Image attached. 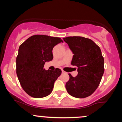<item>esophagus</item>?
Instances as JSON below:
<instances>
[{"instance_id": "obj_1", "label": "esophagus", "mask_w": 122, "mask_h": 122, "mask_svg": "<svg viewBox=\"0 0 122 122\" xmlns=\"http://www.w3.org/2000/svg\"><path fill=\"white\" fill-rule=\"evenodd\" d=\"M62 71V73H66L65 71H63V70H62V71Z\"/></svg>"}]
</instances>
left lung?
<instances>
[{
  "label": "left lung",
  "mask_w": 122,
  "mask_h": 122,
  "mask_svg": "<svg viewBox=\"0 0 122 122\" xmlns=\"http://www.w3.org/2000/svg\"><path fill=\"white\" fill-rule=\"evenodd\" d=\"M63 40L74 54L71 64L78 68V75L75 77L69 73V80L65 85L67 92L75 97H88L97 89L104 72L101 50L86 38L74 36Z\"/></svg>",
  "instance_id": "left-lung-1"
}]
</instances>
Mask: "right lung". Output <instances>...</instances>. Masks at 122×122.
Here are the masks:
<instances>
[{
	"mask_svg": "<svg viewBox=\"0 0 122 122\" xmlns=\"http://www.w3.org/2000/svg\"><path fill=\"white\" fill-rule=\"evenodd\" d=\"M63 41L60 38L34 35L20 45L16 57V75L23 90L29 96L41 98L52 92L61 70L46 71L45 63L53 58L54 46Z\"/></svg>",
	"mask_w": 122,
	"mask_h": 122,
	"instance_id": "add662e5",
	"label": "right lung"
}]
</instances>
